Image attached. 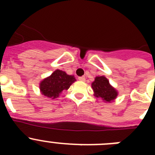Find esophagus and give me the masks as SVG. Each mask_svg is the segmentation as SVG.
Here are the masks:
<instances>
[{
  "mask_svg": "<svg viewBox=\"0 0 155 155\" xmlns=\"http://www.w3.org/2000/svg\"><path fill=\"white\" fill-rule=\"evenodd\" d=\"M78 80L81 81H85V78H84V77H79Z\"/></svg>",
  "mask_w": 155,
  "mask_h": 155,
  "instance_id": "34e87169",
  "label": "esophagus"
}]
</instances>
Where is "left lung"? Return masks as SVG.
<instances>
[{"label": "left lung", "mask_w": 155, "mask_h": 155, "mask_svg": "<svg viewBox=\"0 0 155 155\" xmlns=\"http://www.w3.org/2000/svg\"><path fill=\"white\" fill-rule=\"evenodd\" d=\"M94 95L98 98H102L104 101L110 102L117 96V91L109 84V82L104 76L96 77L94 81L91 84Z\"/></svg>", "instance_id": "1"}]
</instances>
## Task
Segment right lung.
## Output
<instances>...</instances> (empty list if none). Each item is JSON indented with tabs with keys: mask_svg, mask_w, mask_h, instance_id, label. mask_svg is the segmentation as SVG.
<instances>
[{
	"mask_svg": "<svg viewBox=\"0 0 155 155\" xmlns=\"http://www.w3.org/2000/svg\"><path fill=\"white\" fill-rule=\"evenodd\" d=\"M76 81L74 77L68 75L64 71L57 70L49 78L42 81L40 91L42 94L49 98H57L64 90H68Z\"/></svg>",
	"mask_w": 155,
	"mask_h": 155,
	"instance_id": "add662e5",
	"label": "right lung"
}]
</instances>
